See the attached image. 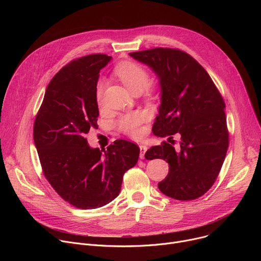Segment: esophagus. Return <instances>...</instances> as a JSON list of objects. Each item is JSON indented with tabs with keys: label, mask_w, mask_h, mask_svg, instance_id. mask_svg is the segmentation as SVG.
Returning a JSON list of instances; mask_svg holds the SVG:
<instances>
[{
	"label": "esophagus",
	"mask_w": 261,
	"mask_h": 261,
	"mask_svg": "<svg viewBox=\"0 0 261 261\" xmlns=\"http://www.w3.org/2000/svg\"><path fill=\"white\" fill-rule=\"evenodd\" d=\"M139 147H140V155H139V158H140V159H143V158H144V154H145V152H146V150H147V146L144 145V144H140Z\"/></svg>",
	"instance_id": "1"
}]
</instances>
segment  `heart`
<instances>
[{"label": "heart", "mask_w": 261, "mask_h": 261, "mask_svg": "<svg viewBox=\"0 0 261 261\" xmlns=\"http://www.w3.org/2000/svg\"><path fill=\"white\" fill-rule=\"evenodd\" d=\"M115 72L122 83L132 92H141L144 97L152 99L156 95V89L148 84L150 74L144 66L137 62L125 61L118 64L115 68ZM104 82L98 81L95 90L96 101L100 106L103 101L104 94ZM144 121V116L140 113H130L121 116L117 122V125L121 131L131 137L139 136L141 129L140 126Z\"/></svg>", "instance_id": "heart-1"}]
</instances>
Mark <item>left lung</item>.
<instances>
[{"label": "left lung", "instance_id": "obj_1", "mask_svg": "<svg viewBox=\"0 0 261 261\" xmlns=\"http://www.w3.org/2000/svg\"><path fill=\"white\" fill-rule=\"evenodd\" d=\"M129 55L150 66L160 80L162 98L153 133L169 139L180 136L177 148L174 140L163 141L144 155L146 160L164 159L169 164L158 187L173 199H196L212 188L227 153L224 100L208 73L187 53L156 47Z\"/></svg>", "mask_w": 261, "mask_h": 261}]
</instances>
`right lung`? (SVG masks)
Here are the masks:
<instances>
[{
  "label": "right lung",
  "instance_id": "1",
  "mask_svg": "<svg viewBox=\"0 0 261 261\" xmlns=\"http://www.w3.org/2000/svg\"><path fill=\"white\" fill-rule=\"evenodd\" d=\"M110 59L95 54L64 66L48 84L34 122V142L44 176L65 201L83 210L113 201L140 152L125 139L116 140L106 151L91 148L86 138L98 128L95 90L99 72Z\"/></svg>",
  "mask_w": 261,
  "mask_h": 261
}]
</instances>
